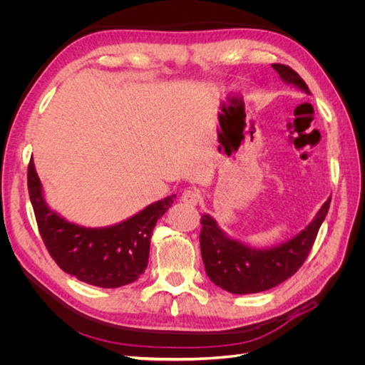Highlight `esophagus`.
Here are the masks:
<instances>
[{"label":"esophagus","mask_w":365,"mask_h":365,"mask_svg":"<svg viewBox=\"0 0 365 365\" xmlns=\"http://www.w3.org/2000/svg\"><path fill=\"white\" fill-rule=\"evenodd\" d=\"M200 197H201L200 192H197L196 189H187V190H184L181 200L187 205H196L197 202H200Z\"/></svg>","instance_id":"esophagus-1"}]
</instances>
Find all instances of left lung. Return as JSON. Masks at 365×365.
Masks as SVG:
<instances>
[{
    "mask_svg": "<svg viewBox=\"0 0 365 365\" xmlns=\"http://www.w3.org/2000/svg\"><path fill=\"white\" fill-rule=\"evenodd\" d=\"M280 79L311 94L306 82L288 65L272 63ZM330 207V197L315 217L292 239L271 248H252L230 237L210 215L201 217V254L208 279L231 294L268 291L294 275L306 260Z\"/></svg>",
    "mask_w": 365,
    "mask_h": 365,
    "instance_id": "1",
    "label": "left lung"
}]
</instances>
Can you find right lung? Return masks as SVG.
Masks as SVG:
<instances>
[{
    "instance_id": "obj_1",
    "label": "right lung",
    "mask_w": 365,
    "mask_h": 365,
    "mask_svg": "<svg viewBox=\"0 0 365 365\" xmlns=\"http://www.w3.org/2000/svg\"><path fill=\"white\" fill-rule=\"evenodd\" d=\"M27 184L39 233L50 256L67 274L98 288H120L145 272L152 230L176 197H164L118 224L93 228L70 222L48 207L33 160Z\"/></svg>"
}]
</instances>
